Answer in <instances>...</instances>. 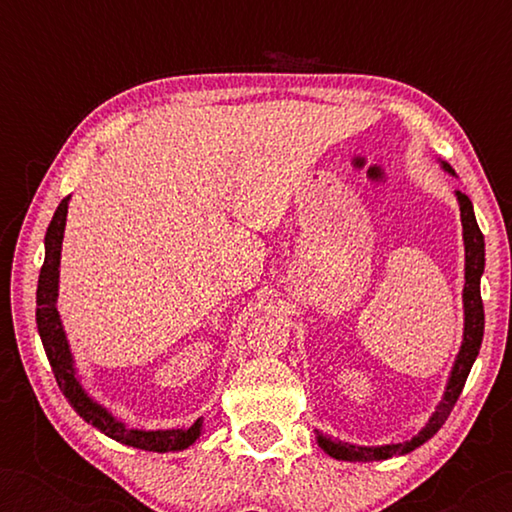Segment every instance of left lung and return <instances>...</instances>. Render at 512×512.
I'll return each mask as SVG.
<instances>
[{"label":"left lung","mask_w":512,"mask_h":512,"mask_svg":"<svg viewBox=\"0 0 512 512\" xmlns=\"http://www.w3.org/2000/svg\"><path fill=\"white\" fill-rule=\"evenodd\" d=\"M445 170L454 174L450 165H445ZM457 198H459L461 226H464V247H466V286H464L466 324H464V342H461V352L457 356V361H454V368H452L450 382H447V391H445L443 401H440L436 415L429 419V424H426L415 438L408 440V443L382 445V447H356V445L340 443V440H331V438L317 433L319 445L324 447V450L335 459L380 461V459L396 457V454L412 452L415 447H419L429 438L436 436L440 426L445 424V419L450 417V412L454 408V403H457L461 389H464L466 377H468V373H471L475 356H478V352H480L482 335H485V307H482V298H480V277H482V270H485V237H482L478 221H475L473 205H471V200H468V195L457 191Z\"/></svg>","instance_id":"8db88e82"}]
</instances>
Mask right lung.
<instances>
[{
    "mask_svg": "<svg viewBox=\"0 0 512 512\" xmlns=\"http://www.w3.org/2000/svg\"><path fill=\"white\" fill-rule=\"evenodd\" d=\"M67 221V198L60 202L55 209L51 226L46 230V258L39 272V286H37V328L44 342L48 363H51L55 382L69 405L93 424L95 429L107 433L109 438L118 440V443L139 447V450L149 452H174L184 450V447L193 445L195 438L200 436V419L188 429H172V431H137L125 429L121 422H116L107 410L93 403L86 391L81 389L79 380L74 373V361L69 354V345L62 331L58 310H55V298H58V265H60V247H62V233H65Z\"/></svg>",
    "mask_w": 512,
    "mask_h": 512,
    "instance_id": "add662e5",
    "label": "right lung"
}]
</instances>
